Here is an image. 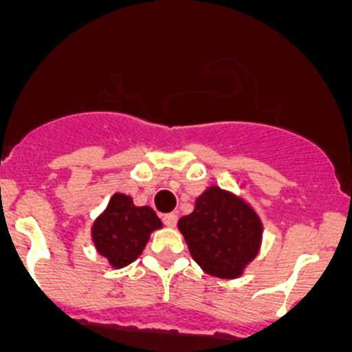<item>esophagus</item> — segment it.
<instances>
[{"label":"esophagus","instance_id":"obj_1","mask_svg":"<svg viewBox=\"0 0 352 352\" xmlns=\"http://www.w3.org/2000/svg\"><path fill=\"white\" fill-rule=\"evenodd\" d=\"M163 223H165V226H168V228H172V226L177 225V214H173V212H168V214L163 216Z\"/></svg>","mask_w":352,"mask_h":352}]
</instances>
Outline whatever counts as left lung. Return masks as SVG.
I'll return each mask as SVG.
<instances>
[{"label":"left lung","instance_id":"1","mask_svg":"<svg viewBox=\"0 0 352 352\" xmlns=\"http://www.w3.org/2000/svg\"><path fill=\"white\" fill-rule=\"evenodd\" d=\"M179 230L202 271L221 279L242 276L261 248L257 212L243 199L216 186L196 199L194 211L179 219Z\"/></svg>","mask_w":352,"mask_h":352}]
</instances>
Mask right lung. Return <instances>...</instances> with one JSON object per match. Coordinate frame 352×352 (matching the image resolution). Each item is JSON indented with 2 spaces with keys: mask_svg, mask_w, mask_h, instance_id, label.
<instances>
[{
  "mask_svg": "<svg viewBox=\"0 0 352 352\" xmlns=\"http://www.w3.org/2000/svg\"><path fill=\"white\" fill-rule=\"evenodd\" d=\"M158 228L162 221L150 206L138 208L129 196L117 192L91 226V240L98 254L120 269L140 257L151 232Z\"/></svg>",
  "mask_w": 352,
  "mask_h": 352,
  "instance_id": "add662e5",
  "label": "right lung"
}]
</instances>
